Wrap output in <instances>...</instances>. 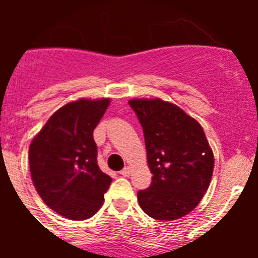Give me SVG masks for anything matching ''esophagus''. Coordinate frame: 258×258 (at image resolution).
Segmentation results:
<instances>
[{
    "instance_id": "34e87169",
    "label": "esophagus",
    "mask_w": 258,
    "mask_h": 258,
    "mask_svg": "<svg viewBox=\"0 0 258 258\" xmlns=\"http://www.w3.org/2000/svg\"><path fill=\"white\" fill-rule=\"evenodd\" d=\"M120 174L124 175V177H129L132 174V168L131 166H125L124 169L120 170Z\"/></svg>"
}]
</instances>
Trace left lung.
<instances>
[{"mask_svg":"<svg viewBox=\"0 0 258 258\" xmlns=\"http://www.w3.org/2000/svg\"><path fill=\"white\" fill-rule=\"evenodd\" d=\"M145 136L150 187L138 192L150 217L173 221L197 208L213 174L214 157L203 127L183 109L161 99H132Z\"/></svg>","mask_w":258,"mask_h":258,"instance_id":"left-lung-1","label":"left lung"}]
</instances>
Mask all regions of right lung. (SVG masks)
<instances>
[{
    "instance_id": "obj_1",
    "label": "right lung",
    "mask_w": 258,
    "mask_h": 258,
    "mask_svg": "<svg viewBox=\"0 0 258 258\" xmlns=\"http://www.w3.org/2000/svg\"><path fill=\"white\" fill-rule=\"evenodd\" d=\"M108 104L107 98L67 103L52 113L29 146V168L38 195L70 220L94 216L112 182L98 166L93 138Z\"/></svg>"
}]
</instances>
